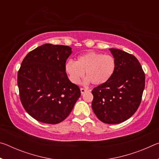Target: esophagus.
<instances>
[{"label":"esophagus","mask_w":159,"mask_h":159,"mask_svg":"<svg viewBox=\"0 0 159 159\" xmlns=\"http://www.w3.org/2000/svg\"><path fill=\"white\" fill-rule=\"evenodd\" d=\"M88 90L85 89V88H80V93H81V94L83 95V94H84L85 92H87Z\"/></svg>","instance_id":"1"}]
</instances>
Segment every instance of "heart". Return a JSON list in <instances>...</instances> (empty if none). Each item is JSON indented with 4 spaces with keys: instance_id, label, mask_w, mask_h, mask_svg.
<instances>
[{
    "instance_id": "b5f03b06",
    "label": "heart",
    "mask_w": 159,
    "mask_h": 159,
    "mask_svg": "<svg viewBox=\"0 0 159 159\" xmlns=\"http://www.w3.org/2000/svg\"><path fill=\"white\" fill-rule=\"evenodd\" d=\"M116 68V61L112 55L88 52L78 57L76 61H67L64 69L69 79L74 84H79L84 77L86 82L95 85L104 84L111 79Z\"/></svg>"
}]
</instances>
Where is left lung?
I'll return each mask as SVG.
<instances>
[{
	"label": "left lung",
	"mask_w": 159,
	"mask_h": 159,
	"mask_svg": "<svg viewBox=\"0 0 159 159\" xmlns=\"http://www.w3.org/2000/svg\"><path fill=\"white\" fill-rule=\"evenodd\" d=\"M116 68L108 82L92 90V109L102 122L118 124L130 118L140 104L145 75L134 56L121 50L109 48Z\"/></svg>",
	"instance_id": "8db88e82"
}]
</instances>
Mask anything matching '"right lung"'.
I'll return each mask as SVG.
<instances>
[{"instance_id": "right-lung-1", "label": "right lung", "mask_w": 159, "mask_h": 159, "mask_svg": "<svg viewBox=\"0 0 159 159\" xmlns=\"http://www.w3.org/2000/svg\"><path fill=\"white\" fill-rule=\"evenodd\" d=\"M72 53L66 45L46 43L29 52L21 62L17 85L21 104L38 121L57 124L65 119L80 96L64 69Z\"/></svg>"}]
</instances>
